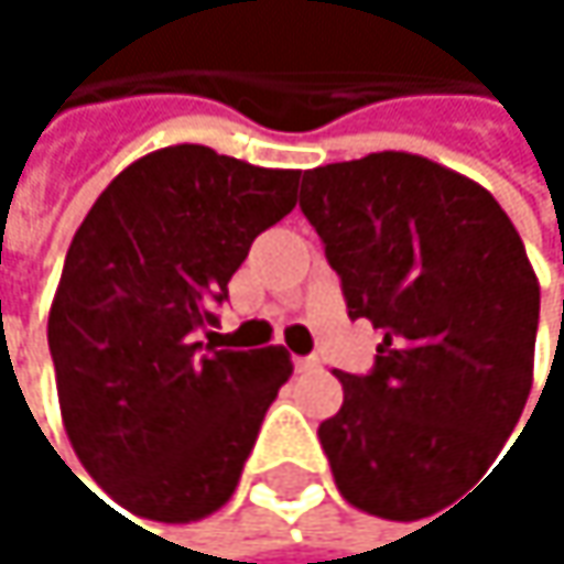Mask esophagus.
<instances>
[{
  "instance_id": "1",
  "label": "esophagus",
  "mask_w": 564,
  "mask_h": 564,
  "mask_svg": "<svg viewBox=\"0 0 564 564\" xmlns=\"http://www.w3.org/2000/svg\"><path fill=\"white\" fill-rule=\"evenodd\" d=\"M296 369L300 372H319V359L316 356H300L296 359Z\"/></svg>"
}]
</instances>
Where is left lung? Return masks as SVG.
I'll use <instances>...</instances> for the list:
<instances>
[{
  "mask_svg": "<svg viewBox=\"0 0 564 564\" xmlns=\"http://www.w3.org/2000/svg\"><path fill=\"white\" fill-rule=\"evenodd\" d=\"M300 208L352 319L382 329L369 376L336 372L319 424L339 494L382 519H424L480 477L532 389L539 281L500 202L414 153L303 172Z\"/></svg>",
  "mask_w": 564,
  "mask_h": 564,
  "instance_id": "8db88e82",
  "label": "left lung"
}]
</instances>
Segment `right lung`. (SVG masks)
<instances>
[{"label": "right lung", "mask_w": 564, "mask_h": 564, "mask_svg": "<svg viewBox=\"0 0 564 564\" xmlns=\"http://www.w3.org/2000/svg\"><path fill=\"white\" fill-rule=\"evenodd\" d=\"M296 170L178 143L120 172L74 231L48 346L67 441L113 503L156 522L221 509L290 379L283 346L202 349L251 241L296 205Z\"/></svg>", "instance_id": "add662e5"}]
</instances>
